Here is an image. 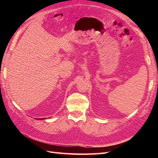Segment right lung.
Listing matches in <instances>:
<instances>
[{
  "instance_id": "1",
  "label": "right lung",
  "mask_w": 158,
  "mask_h": 158,
  "mask_svg": "<svg viewBox=\"0 0 158 158\" xmlns=\"http://www.w3.org/2000/svg\"><path fill=\"white\" fill-rule=\"evenodd\" d=\"M44 118H39V120H43V119H44ZM38 119V118H37Z\"/></svg>"
}]
</instances>
